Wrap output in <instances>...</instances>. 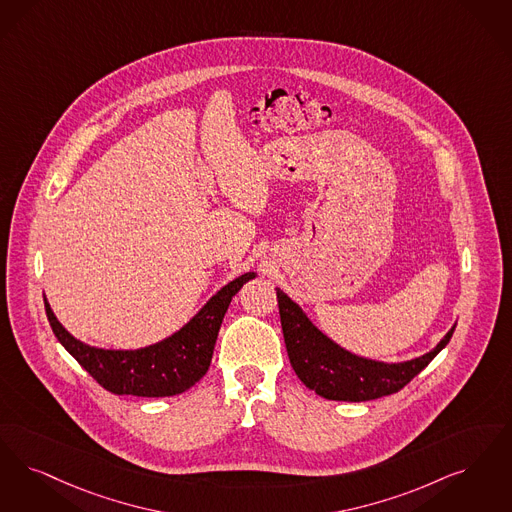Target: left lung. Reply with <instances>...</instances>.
<instances>
[{"instance_id": "left-lung-1", "label": "left lung", "mask_w": 512, "mask_h": 512, "mask_svg": "<svg viewBox=\"0 0 512 512\" xmlns=\"http://www.w3.org/2000/svg\"><path fill=\"white\" fill-rule=\"evenodd\" d=\"M276 297L291 368L305 387L322 398L339 402H366L404 389L450 343L455 329L453 326L434 350L415 360L383 364L360 358L335 345L320 329L312 326L305 312L284 291L276 289Z\"/></svg>"}]
</instances>
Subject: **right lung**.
I'll return each instance as SVG.
<instances>
[{
    "instance_id": "right-lung-1",
    "label": "right lung",
    "mask_w": 512,
    "mask_h": 512,
    "mask_svg": "<svg viewBox=\"0 0 512 512\" xmlns=\"http://www.w3.org/2000/svg\"><path fill=\"white\" fill-rule=\"evenodd\" d=\"M255 272H246L213 295L183 329L164 341L139 350H104L85 345L62 328L45 301V314L55 337L103 389L131 396H175L196 385L211 364L213 348L232 297Z\"/></svg>"
}]
</instances>
